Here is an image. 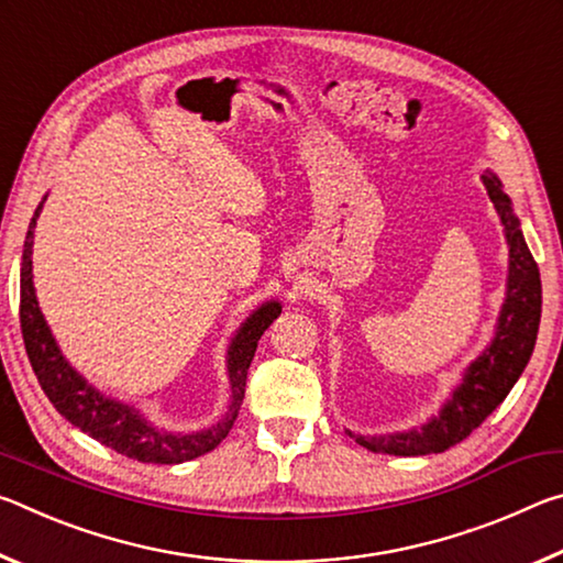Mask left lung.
Here are the masks:
<instances>
[{
    "label": "left lung",
    "mask_w": 563,
    "mask_h": 563,
    "mask_svg": "<svg viewBox=\"0 0 563 563\" xmlns=\"http://www.w3.org/2000/svg\"><path fill=\"white\" fill-rule=\"evenodd\" d=\"M482 178L501 218L509 243L507 300L501 305L497 335L484 350V355L476 357L466 369L462 385L454 389L440 417L424 424L422 430L385 437H355V442L369 452L417 456L437 454L460 444L504 402V397L509 395V389L527 367L533 345H537L541 320L539 265L529 253L527 241H523L519 218L511 213V201L504 194L501 180L489 170Z\"/></svg>",
    "instance_id": "left-lung-1"
}]
</instances>
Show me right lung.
I'll list each match as a JSON object with an SVG mask.
<instances>
[{
  "instance_id": "1",
  "label": "right lung",
  "mask_w": 563,
  "mask_h": 563,
  "mask_svg": "<svg viewBox=\"0 0 563 563\" xmlns=\"http://www.w3.org/2000/svg\"><path fill=\"white\" fill-rule=\"evenodd\" d=\"M40 213L42 203L34 211L24 241L22 283H19V322H22L26 355H30L34 375L40 379L44 395L49 397V402L59 409V415L69 419L74 427H79L81 432H87L97 442L107 444L113 452L136 462L180 464L216 450V446L225 440V434L231 432L238 409H241V402L245 397L247 367H251L261 335L268 330L271 322L280 316V305L265 302L263 308L255 310L253 316L243 322V328L238 330V335L233 338L231 350H228V377H231L233 399L221 422L213 424L211 430L196 434L158 432L154 424H148L146 419L136 412V409L99 395L87 379L79 373H74L69 362L62 357L59 347H56L52 332L44 322L40 302H36L32 283V245Z\"/></svg>"
}]
</instances>
